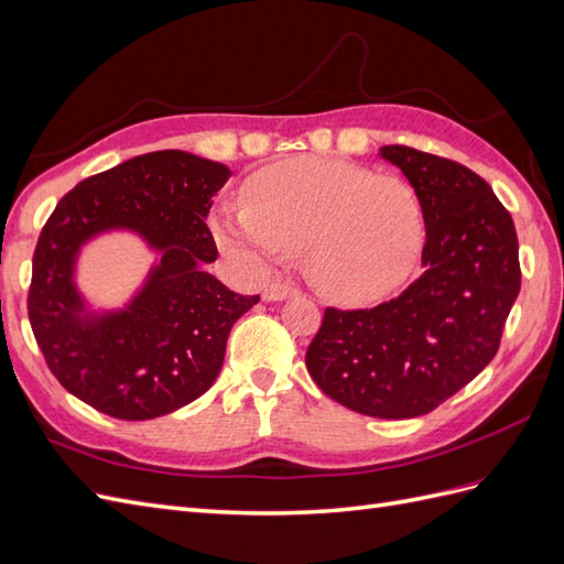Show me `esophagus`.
I'll use <instances>...</instances> for the list:
<instances>
[{"instance_id": "obj_1", "label": "esophagus", "mask_w": 564, "mask_h": 564, "mask_svg": "<svg viewBox=\"0 0 564 564\" xmlns=\"http://www.w3.org/2000/svg\"><path fill=\"white\" fill-rule=\"evenodd\" d=\"M297 293V285L291 281H273L267 291H264V300L273 302V300H285Z\"/></svg>"}]
</instances>
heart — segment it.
Instances as JSON below:
<instances>
[{
  "instance_id": "obj_1",
  "label": "heart",
  "mask_w": 564,
  "mask_h": 564,
  "mask_svg": "<svg viewBox=\"0 0 564 564\" xmlns=\"http://www.w3.org/2000/svg\"><path fill=\"white\" fill-rule=\"evenodd\" d=\"M214 238L250 264L302 252L324 295L371 302L410 281L424 252L426 216L405 178L300 156L254 173L248 202H228L216 214Z\"/></svg>"
}]
</instances>
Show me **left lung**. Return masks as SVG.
<instances>
[{"label": "left lung", "instance_id": "left-lung-1", "mask_svg": "<svg viewBox=\"0 0 564 564\" xmlns=\"http://www.w3.org/2000/svg\"><path fill=\"white\" fill-rule=\"evenodd\" d=\"M420 193L424 273L371 310L326 307L305 362L322 391L352 412L410 420L453 398L500 348L522 285L510 212L467 166L386 144Z\"/></svg>", "mask_w": 564, "mask_h": 564}]
</instances>
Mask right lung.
I'll return each instance as SVG.
<instances>
[{"label": "right lung", "instance_id": "right-lung-1", "mask_svg": "<svg viewBox=\"0 0 564 564\" xmlns=\"http://www.w3.org/2000/svg\"><path fill=\"white\" fill-rule=\"evenodd\" d=\"M228 176L181 150L140 154L80 181L42 228L28 319L56 381L97 412L154 420L219 377L230 328L259 300L202 269L219 254L205 219ZM111 227L135 229L163 259L131 306L95 317L73 285L75 257Z\"/></svg>", "mask_w": 564, "mask_h": 564}]
</instances>
